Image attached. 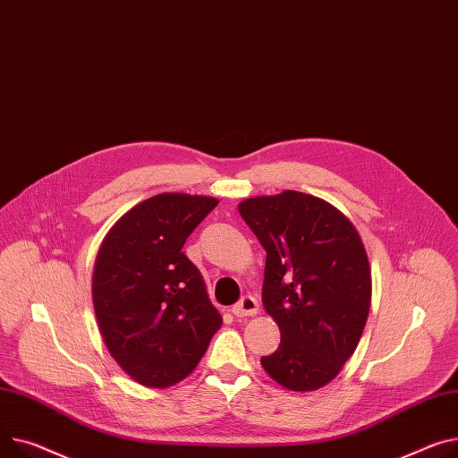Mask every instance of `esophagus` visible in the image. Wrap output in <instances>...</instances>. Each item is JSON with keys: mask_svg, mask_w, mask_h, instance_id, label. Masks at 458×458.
Here are the masks:
<instances>
[{"mask_svg": "<svg viewBox=\"0 0 458 458\" xmlns=\"http://www.w3.org/2000/svg\"><path fill=\"white\" fill-rule=\"evenodd\" d=\"M258 311H259V306H258V300L254 296H242L241 301L235 303V306L232 308V313L237 318L254 317V315H258Z\"/></svg>", "mask_w": 458, "mask_h": 458, "instance_id": "34e87169", "label": "esophagus"}]
</instances>
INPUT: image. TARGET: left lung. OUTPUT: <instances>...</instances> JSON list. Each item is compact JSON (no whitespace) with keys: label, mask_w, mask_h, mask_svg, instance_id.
I'll use <instances>...</instances> for the list:
<instances>
[{"label":"left lung","mask_w":458,"mask_h":458,"mask_svg":"<svg viewBox=\"0 0 458 458\" xmlns=\"http://www.w3.org/2000/svg\"><path fill=\"white\" fill-rule=\"evenodd\" d=\"M237 209L267 250L261 300L282 333L261 367L287 390H318L343 370L367 324V249L341 209L308 193L252 197Z\"/></svg>","instance_id":"left-lung-1"}]
</instances>
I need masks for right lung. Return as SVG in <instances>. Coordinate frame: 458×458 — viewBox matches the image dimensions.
Returning <instances> with one entry per match:
<instances>
[{
  "instance_id": "right-lung-1",
  "label": "right lung",
  "mask_w": 458,
  "mask_h": 458,
  "mask_svg": "<svg viewBox=\"0 0 458 458\" xmlns=\"http://www.w3.org/2000/svg\"><path fill=\"white\" fill-rule=\"evenodd\" d=\"M216 197L160 193L105 235L91 300L105 346L131 379L167 388L186 379L223 326L200 270L182 252Z\"/></svg>"
}]
</instances>
